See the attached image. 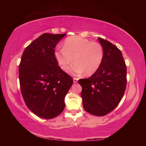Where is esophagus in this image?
Listing matches in <instances>:
<instances>
[{"instance_id":"1","label":"esophagus","mask_w":146,"mask_h":146,"mask_svg":"<svg viewBox=\"0 0 146 146\" xmlns=\"http://www.w3.org/2000/svg\"><path fill=\"white\" fill-rule=\"evenodd\" d=\"M78 78H73V82H74V83H76V82H78Z\"/></svg>"}]
</instances>
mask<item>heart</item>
<instances>
[{
  "label": "heart",
  "mask_w": 146,
  "mask_h": 146,
  "mask_svg": "<svg viewBox=\"0 0 146 146\" xmlns=\"http://www.w3.org/2000/svg\"><path fill=\"white\" fill-rule=\"evenodd\" d=\"M55 57L64 71H67L75 60V63L68 70L71 75H80L85 73L86 75L91 76L97 72L102 63L104 49L98 42L79 36H70L64 41V48L56 49Z\"/></svg>",
  "instance_id": "b5f03b06"
}]
</instances>
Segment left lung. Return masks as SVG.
<instances>
[{"label":"left lung","instance_id":"obj_1","mask_svg":"<svg viewBox=\"0 0 146 146\" xmlns=\"http://www.w3.org/2000/svg\"><path fill=\"white\" fill-rule=\"evenodd\" d=\"M104 49V59L98 70L90 77L80 79L81 97L85 111L101 117L107 115L120 102L126 88L127 69L119 49L98 38Z\"/></svg>","mask_w":146,"mask_h":146}]
</instances>
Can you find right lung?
<instances>
[{"mask_svg": "<svg viewBox=\"0 0 146 146\" xmlns=\"http://www.w3.org/2000/svg\"><path fill=\"white\" fill-rule=\"evenodd\" d=\"M66 34L44 33L24 49L19 68L21 93L29 110L51 119L65 108L66 95L73 84L55 57L56 44Z\"/></svg>", "mask_w": 146, "mask_h": 146, "instance_id": "obj_1", "label": "right lung"}]
</instances>
